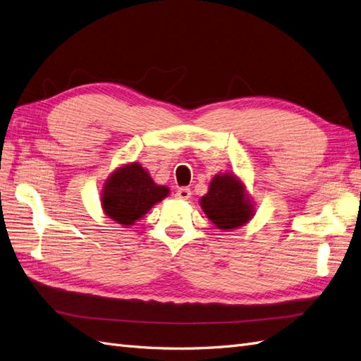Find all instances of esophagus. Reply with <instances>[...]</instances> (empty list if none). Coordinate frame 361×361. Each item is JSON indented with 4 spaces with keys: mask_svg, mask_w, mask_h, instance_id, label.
Returning a JSON list of instances; mask_svg holds the SVG:
<instances>
[{
    "mask_svg": "<svg viewBox=\"0 0 361 361\" xmlns=\"http://www.w3.org/2000/svg\"><path fill=\"white\" fill-rule=\"evenodd\" d=\"M176 197L182 199V200H188L191 197V190L187 187H182L176 191Z\"/></svg>",
    "mask_w": 361,
    "mask_h": 361,
    "instance_id": "34e87169",
    "label": "esophagus"
}]
</instances>
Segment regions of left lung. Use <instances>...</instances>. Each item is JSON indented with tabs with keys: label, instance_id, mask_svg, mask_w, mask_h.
Segmentation results:
<instances>
[{
	"label": "left lung",
	"instance_id": "8db88e82",
	"mask_svg": "<svg viewBox=\"0 0 361 361\" xmlns=\"http://www.w3.org/2000/svg\"><path fill=\"white\" fill-rule=\"evenodd\" d=\"M200 207L214 225L223 231L246 225L253 216L245 185L231 173L217 174L211 180L208 194L200 199Z\"/></svg>",
	"mask_w": 361,
	"mask_h": 361
}]
</instances>
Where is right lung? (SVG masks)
<instances>
[{
  "instance_id": "right-lung-1",
  "label": "right lung",
  "mask_w": 361,
  "mask_h": 361,
  "mask_svg": "<svg viewBox=\"0 0 361 361\" xmlns=\"http://www.w3.org/2000/svg\"><path fill=\"white\" fill-rule=\"evenodd\" d=\"M169 188L157 185L138 162L115 170L102 191V207L108 217L123 226L133 225L154 203L169 196Z\"/></svg>"
}]
</instances>
